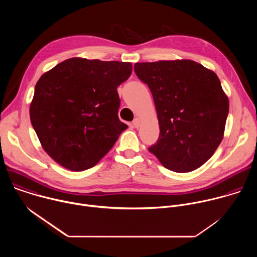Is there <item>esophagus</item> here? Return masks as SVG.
I'll use <instances>...</instances> for the list:
<instances>
[{"label": "esophagus", "instance_id": "1", "mask_svg": "<svg viewBox=\"0 0 257 257\" xmlns=\"http://www.w3.org/2000/svg\"><path fill=\"white\" fill-rule=\"evenodd\" d=\"M132 124H133V126H134L135 128H138V127L140 126V119H138V118H135V119L133 120Z\"/></svg>", "mask_w": 257, "mask_h": 257}]
</instances>
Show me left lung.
I'll list each match as a JSON object with an SVG mask.
<instances>
[{
  "mask_svg": "<svg viewBox=\"0 0 257 257\" xmlns=\"http://www.w3.org/2000/svg\"><path fill=\"white\" fill-rule=\"evenodd\" d=\"M156 104L160 136L149 149L169 170L187 173L202 166L221 143L229 99L214 72L191 60L136 63Z\"/></svg>",
  "mask_w": 257,
  "mask_h": 257,
  "instance_id": "8db88e82",
  "label": "left lung"
}]
</instances>
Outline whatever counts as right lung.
Masks as SVG:
<instances>
[{"instance_id": "1", "label": "right lung", "mask_w": 257, "mask_h": 257, "mask_svg": "<svg viewBox=\"0 0 257 257\" xmlns=\"http://www.w3.org/2000/svg\"><path fill=\"white\" fill-rule=\"evenodd\" d=\"M128 62L68 59L40 78L30 120L46 153L71 171L95 166L127 129L120 121L118 86Z\"/></svg>"}]
</instances>
